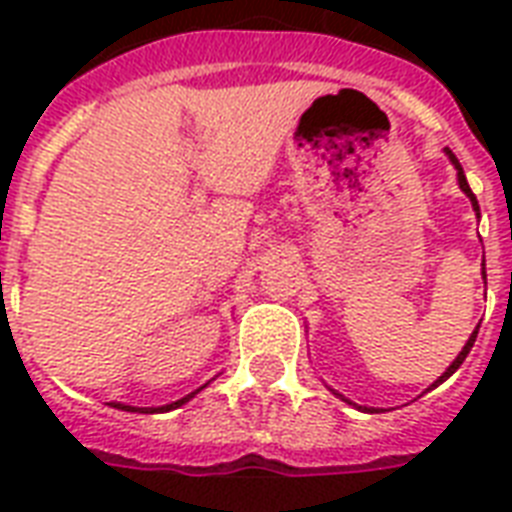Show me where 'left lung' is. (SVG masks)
Wrapping results in <instances>:
<instances>
[{"label":"left lung","mask_w":512,"mask_h":512,"mask_svg":"<svg viewBox=\"0 0 512 512\" xmlns=\"http://www.w3.org/2000/svg\"><path fill=\"white\" fill-rule=\"evenodd\" d=\"M446 154H449V159H452V162H454V167H457V177H460V188H462V191H465V193H468V196H470V201H473V209H476V212H478V201H476V193L470 191L468 180H465V172H462V164L457 162V156H454L452 151H446ZM484 279H486V271H484ZM476 335H478V327H476V332H473V335H470V340L465 342V348L460 350V356L454 358V361H452V366H449V369H446V372L441 374V377H438V380L433 382V385H430V388H436V385H441V382H444L446 377H452V374L457 372V369H460V364H462V361H465V356H468V353H470V348H473V342H476Z\"/></svg>","instance_id":"obj_1"}]
</instances>
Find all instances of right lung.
Returning <instances> with one entry per match:
<instances>
[{"instance_id": "1", "label": "right lung", "mask_w": 512, "mask_h": 512, "mask_svg": "<svg viewBox=\"0 0 512 512\" xmlns=\"http://www.w3.org/2000/svg\"><path fill=\"white\" fill-rule=\"evenodd\" d=\"M188 398H193V393L191 396H185V398H180V401H175V404H167V406H159V409H135V406H122V404H116L119 406V409H127V412H170V409H175V406H180V404H185V401H188Z\"/></svg>"}]
</instances>
